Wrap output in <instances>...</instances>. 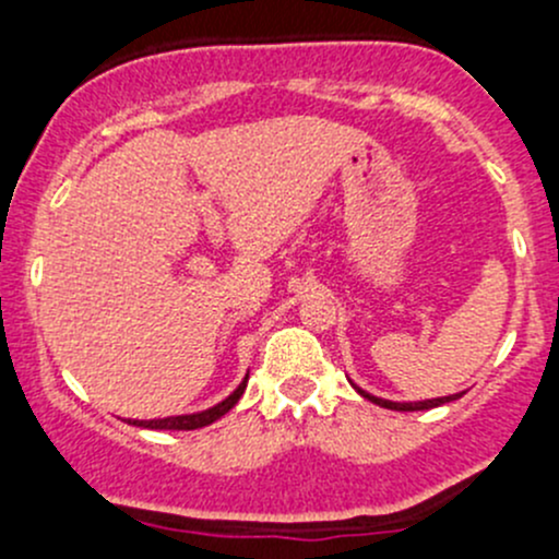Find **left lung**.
Here are the masks:
<instances>
[{"label":"left lung","mask_w":559,"mask_h":559,"mask_svg":"<svg viewBox=\"0 0 559 559\" xmlns=\"http://www.w3.org/2000/svg\"><path fill=\"white\" fill-rule=\"evenodd\" d=\"M352 381V379H348ZM352 386L357 389L359 394H362L365 400H370V403H376V405H381V408H389V411H427V408H436V405H443V403H452V400H460L462 394L465 392H456V394H447V397H430V400H414V403H397V400H386V397H376V394H370V392H365L362 386H357L352 381Z\"/></svg>","instance_id":"8db88e82"}]
</instances>
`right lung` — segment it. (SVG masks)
<instances>
[{
  "label": "right lung",
  "instance_id": "obj_1",
  "mask_svg": "<svg viewBox=\"0 0 559 559\" xmlns=\"http://www.w3.org/2000/svg\"><path fill=\"white\" fill-rule=\"evenodd\" d=\"M246 384H248V373L243 376V381L235 386V392H229L222 403L211 405V408H205V411L165 416V419H123V421H129V425H134V427H148V430H197V427H207V425H213L216 419H222V416L227 414L235 403H238L240 394L246 392Z\"/></svg>",
  "mask_w": 559,
  "mask_h": 559
}]
</instances>
